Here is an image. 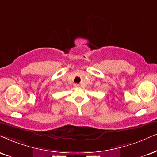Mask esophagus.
<instances>
[{
  "instance_id": "obj_1",
  "label": "esophagus",
  "mask_w": 157,
  "mask_h": 157,
  "mask_svg": "<svg viewBox=\"0 0 157 157\" xmlns=\"http://www.w3.org/2000/svg\"><path fill=\"white\" fill-rule=\"evenodd\" d=\"M74 86H75V87H80V85H79V84H74Z\"/></svg>"
}]
</instances>
